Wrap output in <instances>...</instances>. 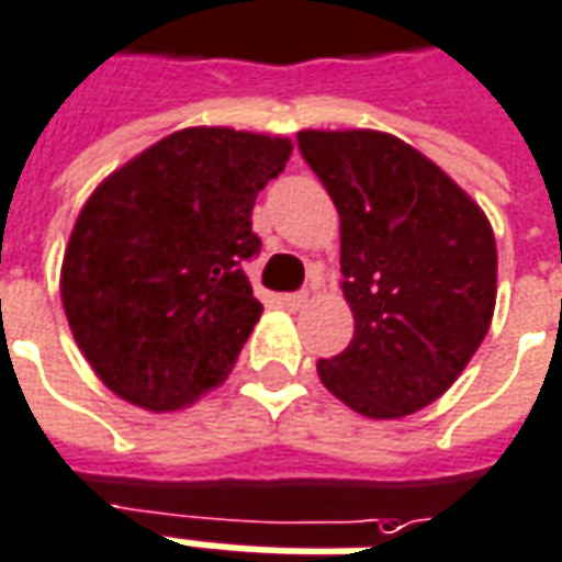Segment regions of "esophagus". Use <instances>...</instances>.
Returning <instances> with one entry per match:
<instances>
[{
  "mask_svg": "<svg viewBox=\"0 0 562 562\" xmlns=\"http://www.w3.org/2000/svg\"><path fill=\"white\" fill-rule=\"evenodd\" d=\"M281 302H284L290 311H299L308 305V293H305V290H302V293H286V296H281Z\"/></svg>",
  "mask_w": 562,
  "mask_h": 562,
  "instance_id": "1",
  "label": "esophagus"
}]
</instances>
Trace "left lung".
I'll return each instance as SVG.
<instances>
[{
	"mask_svg": "<svg viewBox=\"0 0 562 562\" xmlns=\"http://www.w3.org/2000/svg\"><path fill=\"white\" fill-rule=\"evenodd\" d=\"M341 215V290L353 341L317 362L323 386L368 419L428 407L488 335L497 241L464 188L383 131H299Z\"/></svg>",
	"mask_w": 562,
	"mask_h": 562,
	"instance_id": "left-lung-1",
	"label": "left lung"
}]
</instances>
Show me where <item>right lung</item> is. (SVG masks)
Listing matches in <instances>:
<instances>
[{"label":"right lung","mask_w":562,"mask_h":562,"mask_svg":"<svg viewBox=\"0 0 562 562\" xmlns=\"http://www.w3.org/2000/svg\"><path fill=\"white\" fill-rule=\"evenodd\" d=\"M293 143L182 128L101 182L65 248L63 308L101 383L170 413L221 386L263 305L241 263L260 251L254 200Z\"/></svg>","instance_id":"add662e5"}]
</instances>
